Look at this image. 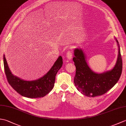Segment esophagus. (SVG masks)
I'll return each instance as SVG.
<instances>
[{
    "label": "esophagus",
    "mask_w": 126,
    "mask_h": 126,
    "mask_svg": "<svg viewBox=\"0 0 126 126\" xmlns=\"http://www.w3.org/2000/svg\"><path fill=\"white\" fill-rule=\"evenodd\" d=\"M73 57V52H72L71 50H69L66 53V57H67L69 60H71Z\"/></svg>",
    "instance_id": "34e87169"
}]
</instances>
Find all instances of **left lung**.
Segmentation results:
<instances>
[{
  "label": "left lung",
  "instance_id": "left-lung-1",
  "mask_svg": "<svg viewBox=\"0 0 126 126\" xmlns=\"http://www.w3.org/2000/svg\"><path fill=\"white\" fill-rule=\"evenodd\" d=\"M116 42L118 44L117 40ZM119 47L118 58L115 66L110 71L100 74L94 73L89 68L81 49H75V56L73 58L76 66L74 83L77 90L82 94L93 97L101 96L115 85L122 70V60L119 46Z\"/></svg>",
  "mask_w": 126,
  "mask_h": 126
}]
</instances>
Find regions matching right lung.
<instances>
[{"instance_id": "1", "label": "right lung", "mask_w": 126, "mask_h": 126, "mask_svg": "<svg viewBox=\"0 0 126 126\" xmlns=\"http://www.w3.org/2000/svg\"><path fill=\"white\" fill-rule=\"evenodd\" d=\"M3 60L5 73L9 83L18 94L28 98L43 97L50 93L54 86L56 74L63 65V59L60 56L43 77L36 81H26L13 75L5 55Z\"/></svg>"}]
</instances>
